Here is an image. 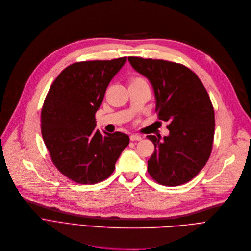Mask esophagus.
<instances>
[{"label": "esophagus", "instance_id": "1", "mask_svg": "<svg viewBox=\"0 0 251 251\" xmlns=\"http://www.w3.org/2000/svg\"><path fill=\"white\" fill-rule=\"evenodd\" d=\"M129 138H130L131 141H135V140L139 141V140L142 139V137H141L140 135H137V134H131V135L129 136Z\"/></svg>", "mask_w": 251, "mask_h": 251}]
</instances>
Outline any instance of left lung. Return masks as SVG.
I'll use <instances>...</instances> for the list:
<instances>
[{"instance_id": "left-lung-1", "label": "left lung", "mask_w": 251, "mask_h": 251, "mask_svg": "<svg viewBox=\"0 0 251 251\" xmlns=\"http://www.w3.org/2000/svg\"><path fill=\"white\" fill-rule=\"evenodd\" d=\"M151 83L159 120L169 122V135L146 137L154 144L147 171L157 183L174 187L192 180L212 152L215 112L201 80L188 67L162 59L128 57Z\"/></svg>"}]
</instances>
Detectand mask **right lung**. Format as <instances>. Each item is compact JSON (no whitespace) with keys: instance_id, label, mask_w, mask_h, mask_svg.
Listing matches in <instances>:
<instances>
[{"instance_id":"add662e5","label":"right lung","mask_w":251,"mask_h":251,"mask_svg":"<svg viewBox=\"0 0 251 251\" xmlns=\"http://www.w3.org/2000/svg\"><path fill=\"white\" fill-rule=\"evenodd\" d=\"M126 61L121 57L73 63L57 76L45 97L43 141L56 168L78 184H96L110 177L129 143L127 134L103 135L95 128V114L107 87Z\"/></svg>"}]
</instances>
